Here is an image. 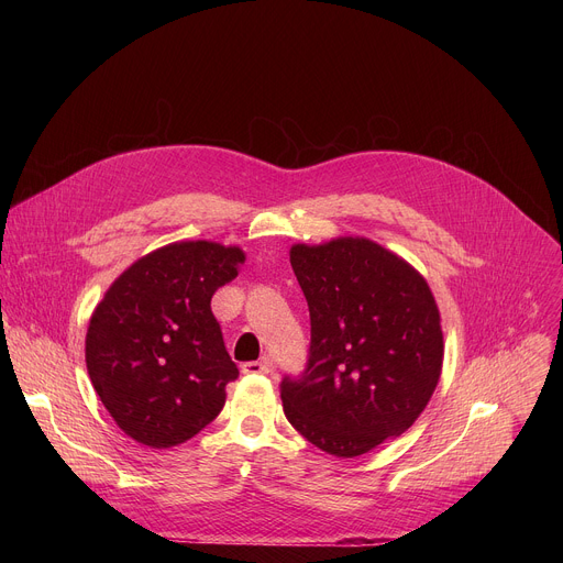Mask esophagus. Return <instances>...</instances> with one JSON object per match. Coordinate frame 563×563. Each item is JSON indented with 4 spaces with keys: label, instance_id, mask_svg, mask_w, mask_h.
Returning <instances> with one entry per match:
<instances>
[{
    "label": "esophagus",
    "instance_id": "esophagus-1",
    "mask_svg": "<svg viewBox=\"0 0 563 563\" xmlns=\"http://www.w3.org/2000/svg\"><path fill=\"white\" fill-rule=\"evenodd\" d=\"M272 358L269 356H263L261 361H250L243 365V372L245 374H269L272 372Z\"/></svg>",
    "mask_w": 563,
    "mask_h": 563
}]
</instances>
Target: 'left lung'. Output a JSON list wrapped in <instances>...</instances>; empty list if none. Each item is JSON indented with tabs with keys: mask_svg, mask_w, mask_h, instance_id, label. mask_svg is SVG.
<instances>
[{
	"mask_svg": "<svg viewBox=\"0 0 563 563\" xmlns=\"http://www.w3.org/2000/svg\"><path fill=\"white\" fill-rule=\"evenodd\" d=\"M289 261L311 341L302 374L280 383L287 421L343 459L400 437L426 410L443 365L426 278L367 238L294 245Z\"/></svg>",
	"mask_w": 563,
	"mask_h": 563,
	"instance_id": "left-lung-1",
	"label": "left lung"
}]
</instances>
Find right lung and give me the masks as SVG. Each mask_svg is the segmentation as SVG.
I'll return each mask as SVG.
<instances>
[{
	"label": "right lung",
	"instance_id": "1",
	"mask_svg": "<svg viewBox=\"0 0 563 563\" xmlns=\"http://www.w3.org/2000/svg\"><path fill=\"white\" fill-rule=\"evenodd\" d=\"M245 254L187 240L133 263L96 307L87 332L91 383L124 434L148 448L196 437L238 378L211 311Z\"/></svg>",
	"mask_w": 563,
	"mask_h": 563
}]
</instances>
